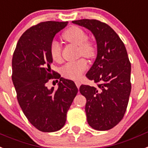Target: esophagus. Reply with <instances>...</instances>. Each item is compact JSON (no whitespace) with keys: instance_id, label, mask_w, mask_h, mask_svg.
<instances>
[{"instance_id":"obj_1","label":"esophagus","mask_w":148,"mask_h":148,"mask_svg":"<svg viewBox=\"0 0 148 148\" xmlns=\"http://www.w3.org/2000/svg\"><path fill=\"white\" fill-rule=\"evenodd\" d=\"M75 84H76L77 87L79 89V88H80V85H81V83H80V81H76V82H75Z\"/></svg>"}]
</instances>
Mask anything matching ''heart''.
I'll use <instances>...</instances> for the list:
<instances>
[{
	"mask_svg": "<svg viewBox=\"0 0 148 148\" xmlns=\"http://www.w3.org/2000/svg\"><path fill=\"white\" fill-rule=\"evenodd\" d=\"M63 38L68 41L78 45L79 54L80 56L92 59L95 56L96 48L91 40L87 39L88 36L84 30L77 26H71L63 34ZM51 57L56 62H60L62 59V47L59 42L53 40L49 47ZM88 68L87 61L85 59H80L74 62H70L64 64L62 68V74L64 77L78 80L81 77Z\"/></svg>",
	"mask_w": 148,
	"mask_h": 148,
	"instance_id": "1",
	"label": "heart"
}]
</instances>
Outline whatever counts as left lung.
<instances>
[{"mask_svg":"<svg viewBox=\"0 0 148 148\" xmlns=\"http://www.w3.org/2000/svg\"><path fill=\"white\" fill-rule=\"evenodd\" d=\"M73 23L90 30L97 43V57L86 74L97 86L81 85L86 99L85 110L92 128L105 131L123 118L131 92V63L118 34L105 22L80 19Z\"/></svg>","mask_w":148,"mask_h":148,"instance_id":"left-lung-1","label":"left lung"}]
</instances>
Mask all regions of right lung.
Segmentation results:
<instances>
[{
  "label": "right lung",
  "mask_w": 148,
  "mask_h": 148,
  "mask_svg": "<svg viewBox=\"0 0 148 148\" xmlns=\"http://www.w3.org/2000/svg\"><path fill=\"white\" fill-rule=\"evenodd\" d=\"M68 22H40L26 30L17 43L12 59V80L17 100L31 123L38 130L52 132L66 122L67 112L77 94L74 82L51 70V42ZM52 79H59V87L47 88ZM54 82V81H53Z\"/></svg>",
  "instance_id": "obj_1"
}]
</instances>
